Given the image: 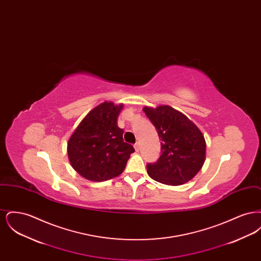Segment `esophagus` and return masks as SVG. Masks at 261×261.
<instances>
[{
  "label": "esophagus",
  "mask_w": 261,
  "mask_h": 261,
  "mask_svg": "<svg viewBox=\"0 0 261 261\" xmlns=\"http://www.w3.org/2000/svg\"><path fill=\"white\" fill-rule=\"evenodd\" d=\"M134 148H135V150H136V151H139V150H140V144H139V143H136V144L134 145Z\"/></svg>",
  "instance_id": "34e87169"
}]
</instances>
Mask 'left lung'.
<instances>
[{
    "instance_id": "8db88e82",
    "label": "left lung",
    "mask_w": 261,
    "mask_h": 261,
    "mask_svg": "<svg viewBox=\"0 0 261 261\" xmlns=\"http://www.w3.org/2000/svg\"><path fill=\"white\" fill-rule=\"evenodd\" d=\"M143 112L162 140L159 161L147 165L149 177L169 186H180L192 180L205 161L206 144L198 126L169 106L144 107Z\"/></svg>"
}]
</instances>
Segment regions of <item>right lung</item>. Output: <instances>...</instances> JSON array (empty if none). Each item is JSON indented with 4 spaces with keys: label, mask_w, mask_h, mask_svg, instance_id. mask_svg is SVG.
<instances>
[{
    "label": "right lung",
    "mask_w": 261,
    "mask_h": 261,
    "mask_svg": "<svg viewBox=\"0 0 261 261\" xmlns=\"http://www.w3.org/2000/svg\"><path fill=\"white\" fill-rule=\"evenodd\" d=\"M123 103L103 101L94 108L76 127L67 143L71 166L85 179L102 182L124 171L133 146L123 141L117 126Z\"/></svg>",
    "instance_id": "right-lung-1"
}]
</instances>
